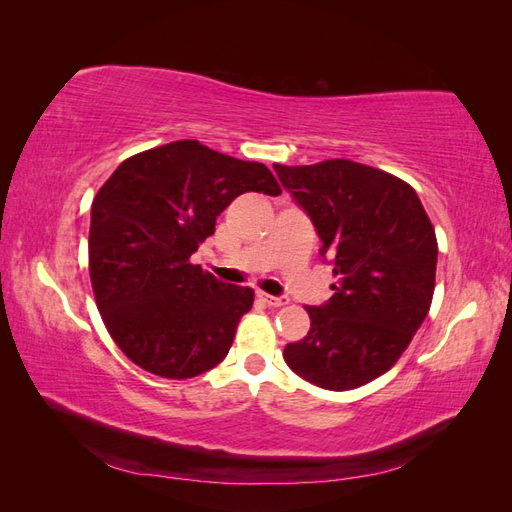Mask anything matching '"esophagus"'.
I'll return each mask as SVG.
<instances>
[{
  "label": "esophagus",
  "instance_id": "34e87169",
  "mask_svg": "<svg viewBox=\"0 0 512 512\" xmlns=\"http://www.w3.org/2000/svg\"><path fill=\"white\" fill-rule=\"evenodd\" d=\"M258 299L269 305V307H282V305H288V297H273V294H267V292H258Z\"/></svg>",
  "mask_w": 512,
  "mask_h": 512
}]
</instances>
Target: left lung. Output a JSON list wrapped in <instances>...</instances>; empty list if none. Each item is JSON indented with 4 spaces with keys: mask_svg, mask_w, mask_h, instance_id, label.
I'll return each instance as SVG.
<instances>
[{
    "mask_svg": "<svg viewBox=\"0 0 512 512\" xmlns=\"http://www.w3.org/2000/svg\"><path fill=\"white\" fill-rule=\"evenodd\" d=\"M273 168L337 277L327 303L305 307L312 327L284 348V361L320 389H356L389 371L423 324L436 288V230L410 185L384 170L350 160Z\"/></svg>",
    "mask_w": 512,
    "mask_h": 512,
    "instance_id": "1",
    "label": "left lung"
}]
</instances>
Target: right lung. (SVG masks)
I'll return each mask as SVG.
<instances>
[{
	"label": "right lung",
	"mask_w": 512,
	"mask_h": 512,
	"mask_svg": "<svg viewBox=\"0 0 512 512\" xmlns=\"http://www.w3.org/2000/svg\"><path fill=\"white\" fill-rule=\"evenodd\" d=\"M245 192L282 188L265 164L175 141L121 162L96 194L91 286L108 333L138 367L185 380L226 359L254 290L215 280L190 258Z\"/></svg>",
	"instance_id": "1"
}]
</instances>
